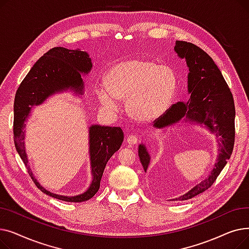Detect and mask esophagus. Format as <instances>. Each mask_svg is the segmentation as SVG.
<instances>
[{
    "mask_svg": "<svg viewBox=\"0 0 249 249\" xmlns=\"http://www.w3.org/2000/svg\"><path fill=\"white\" fill-rule=\"evenodd\" d=\"M127 143L129 145H134V144H136L137 143V141H138V139H137V136L136 135H134V134H130L128 137H127Z\"/></svg>",
    "mask_w": 249,
    "mask_h": 249,
    "instance_id": "esophagus-1",
    "label": "esophagus"
}]
</instances>
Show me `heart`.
Segmentation results:
<instances>
[{
  "mask_svg": "<svg viewBox=\"0 0 249 249\" xmlns=\"http://www.w3.org/2000/svg\"><path fill=\"white\" fill-rule=\"evenodd\" d=\"M178 89V77L169 65H158L148 59H131L114 67L97 89L105 107L114 110L119 100L133 119L150 122L171 106Z\"/></svg>",
  "mask_w": 249,
  "mask_h": 249,
  "instance_id": "heart-1",
  "label": "heart"
}]
</instances>
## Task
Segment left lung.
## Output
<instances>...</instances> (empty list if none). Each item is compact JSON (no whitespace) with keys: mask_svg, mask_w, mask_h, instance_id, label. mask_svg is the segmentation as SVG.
I'll list each match as a JSON object with an SVG mask.
<instances>
[{"mask_svg":"<svg viewBox=\"0 0 249 249\" xmlns=\"http://www.w3.org/2000/svg\"><path fill=\"white\" fill-rule=\"evenodd\" d=\"M175 50L179 57L187 60L191 99L187 104L173 105L154 121V127L163 128L187 116L192 121L205 124L211 132L220 136V153L214 169L201 184L176 199L185 201L210 188L230 159L235 141V106L231 90L210 55L199 46L187 41L177 40ZM138 155L146 172L150 158L144 145H139Z\"/></svg>","mask_w":249,"mask_h":249,"instance_id":"1","label":"left lung"}]
</instances>
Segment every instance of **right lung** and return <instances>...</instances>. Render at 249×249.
Here are the masks:
<instances>
[{
	"label": "right lung",
	"mask_w": 249,
	"mask_h": 249,
	"mask_svg": "<svg viewBox=\"0 0 249 249\" xmlns=\"http://www.w3.org/2000/svg\"><path fill=\"white\" fill-rule=\"evenodd\" d=\"M90 69L91 61L87 52L80 49L71 50L64 47H54L35 62L20 84L15 96L13 124L15 147L37 188L50 197L65 202L81 203L89 200L96 195L100 189L101 178L108 160L122 145L124 139L122 129L120 127L99 125L89 127V153L93 181L86 193L73 197H64L46 191L34 178L24 148L25 121L33 106L40 105L55 91L71 88L76 93L82 94L84 83L81 72L87 73Z\"/></svg>",
	"instance_id": "1"
}]
</instances>
